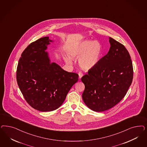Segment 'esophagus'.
I'll return each mask as SVG.
<instances>
[{"label":"esophagus","instance_id":"34e87169","mask_svg":"<svg viewBox=\"0 0 147 147\" xmlns=\"http://www.w3.org/2000/svg\"><path fill=\"white\" fill-rule=\"evenodd\" d=\"M78 75H79V78H80V79H81V78L82 77V76H83V73H82V72H79V73H78Z\"/></svg>","mask_w":147,"mask_h":147}]
</instances>
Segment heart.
<instances>
[{"instance_id":"b5f03b06","label":"heart","mask_w":147,"mask_h":147,"mask_svg":"<svg viewBox=\"0 0 147 147\" xmlns=\"http://www.w3.org/2000/svg\"><path fill=\"white\" fill-rule=\"evenodd\" d=\"M103 49L97 42L84 40L72 46L68 50V55L71 58L78 57V62L82 69L88 70L96 66L102 56ZM65 61L71 63V58L65 57Z\"/></svg>"}]
</instances>
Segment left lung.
<instances>
[{"label":"left lung","mask_w":147,"mask_h":147,"mask_svg":"<svg viewBox=\"0 0 147 147\" xmlns=\"http://www.w3.org/2000/svg\"><path fill=\"white\" fill-rule=\"evenodd\" d=\"M109 52L81 78L85 85L82 98L93 111L113 108L126 95L133 79V63L125 47L109 37Z\"/></svg>","instance_id":"left-lung-1"}]
</instances>
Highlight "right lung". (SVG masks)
<instances>
[{
  "mask_svg": "<svg viewBox=\"0 0 147 147\" xmlns=\"http://www.w3.org/2000/svg\"><path fill=\"white\" fill-rule=\"evenodd\" d=\"M49 37L40 38L28 45L19 59L17 81L26 101L39 111H51L64 102L78 75L69 72L50 62L47 45Z\"/></svg>",
  "mask_w": 147,
  "mask_h": 147,
  "instance_id": "add662e5",
  "label": "right lung"
}]
</instances>
